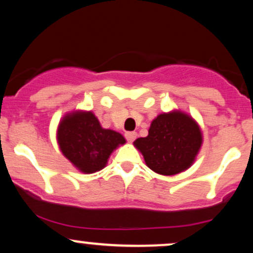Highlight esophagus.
<instances>
[{
	"instance_id": "34e87169",
	"label": "esophagus",
	"mask_w": 253,
	"mask_h": 253,
	"mask_svg": "<svg viewBox=\"0 0 253 253\" xmlns=\"http://www.w3.org/2000/svg\"><path fill=\"white\" fill-rule=\"evenodd\" d=\"M125 138L127 139V141L132 143V141L135 140L136 133L135 132H126V133H125Z\"/></svg>"
}]
</instances>
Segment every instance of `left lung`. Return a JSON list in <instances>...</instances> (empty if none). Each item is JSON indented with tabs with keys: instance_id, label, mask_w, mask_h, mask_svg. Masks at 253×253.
I'll return each instance as SVG.
<instances>
[{
	"instance_id": "8db88e82",
	"label": "left lung",
	"mask_w": 253,
	"mask_h": 253,
	"mask_svg": "<svg viewBox=\"0 0 253 253\" xmlns=\"http://www.w3.org/2000/svg\"><path fill=\"white\" fill-rule=\"evenodd\" d=\"M201 144L199 125L179 110L158 115L151 123L149 135L134 141L147 167L165 176L187 170L195 161Z\"/></svg>"
}]
</instances>
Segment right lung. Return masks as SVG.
Listing matches in <instances>:
<instances>
[{
	"instance_id": "right-lung-1",
	"label": "right lung",
	"mask_w": 253,
	"mask_h": 253,
	"mask_svg": "<svg viewBox=\"0 0 253 253\" xmlns=\"http://www.w3.org/2000/svg\"><path fill=\"white\" fill-rule=\"evenodd\" d=\"M58 144L78 170L92 173L106 167L110 153L126 143L120 133L101 127L91 112H74L59 123Z\"/></svg>"
}]
</instances>
